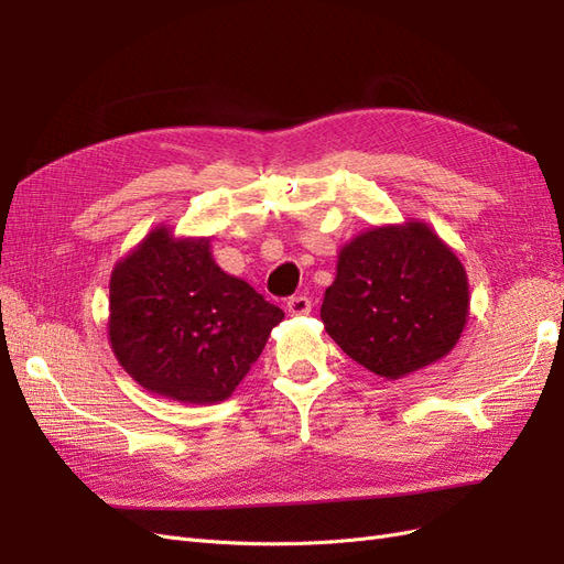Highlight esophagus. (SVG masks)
<instances>
[{
    "label": "esophagus",
    "instance_id": "1",
    "mask_svg": "<svg viewBox=\"0 0 564 564\" xmlns=\"http://www.w3.org/2000/svg\"><path fill=\"white\" fill-rule=\"evenodd\" d=\"M311 308H313V303H311V299L305 296V294L292 296V299L286 301V311L292 313V315H308Z\"/></svg>",
    "mask_w": 564,
    "mask_h": 564
}]
</instances>
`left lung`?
<instances>
[{
  "label": "left lung",
  "instance_id": "1",
  "mask_svg": "<svg viewBox=\"0 0 564 564\" xmlns=\"http://www.w3.org/2000/svg\"><path fill=\"white\" fill-rule=\"evenodd\" d=\"M468 311L464 263L412 218L369 228L340 247L319 317L357 365L395 381L449 355Z\"/></svg>",
  "mask_w": 564,
  "mask_h": 564
}]
</instances>
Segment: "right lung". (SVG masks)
<instances>
[{"mask_svg":"<svg viewBox=\"0 0 564 564\" xmlns=\"http://www.w3.org/2000/svg\"><path fill=\"white\" fill-rule=\"evenodd\" d=\"M284 313L220 270L212 237L148 232L110 275L108 336L117 362L155 395L214 404L232 395Z\"/></svg>","mask_w":564,"mask_h":564,"instance_id":"1","label":"right lung"}]
</instances>
